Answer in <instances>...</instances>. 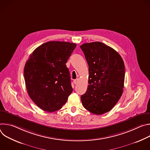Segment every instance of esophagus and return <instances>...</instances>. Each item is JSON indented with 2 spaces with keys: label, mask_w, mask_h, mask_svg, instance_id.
<instances>
[{
  "label": "esophagus",
  "mask_w": 150,
  "mask_h": 150,
  "mask_svg": "<svg viewBox=\"0 0 150 150\" xmlns=\"http://www.w3.org/2000/svg\"><path fill=\"white\" fill-rule=\"evenodd\" d=\"M78 81H79V79H78V78H76V79H75V80L74 81V82L75 84H76V83H78Z\"/></svg>",
  "instance_id": "34e87169"
}]
</instances>
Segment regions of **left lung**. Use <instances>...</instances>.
Returning <instances> with one entry per match:
<instances>
[{
  "instance_id": "8db88e82",
  "label": "left lung",
  "mask_w": 150,
  "mask_h": 150,
  "mask_svg": "<svg viewBox=\"0 0 150 150\" xmlns=\"http://www.w3.org/2000/svg\"><path fill=\"white\" fill-rule=\"evenodd\" d=\"M89 68L87 90L81 97L85 109L100 115L111 110L123 93L125 65L120 55L101 42L80 46Z\"/></svg>"
}]
</instances>
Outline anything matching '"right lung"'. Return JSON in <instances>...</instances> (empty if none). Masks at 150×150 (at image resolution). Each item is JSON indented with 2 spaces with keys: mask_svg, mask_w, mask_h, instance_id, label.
<instances>
[{
  "mask_svg": "<svg viewBox=\"0 0 150 150\" xmlns=\"http://www.w3.org/2000/svg\"><path fill=\"white\" fill-rule=\"evenodd\" d=\"M76 46L65 41H49L36 48L24 67L28 94L46 112L60 109L72 92L66 63Z\"/></svg>",
  "mask_w": 150,
  "mask_h": 150,
  "instance_id": "add662e5",
  "label": "right lung"
}]
</instances>
